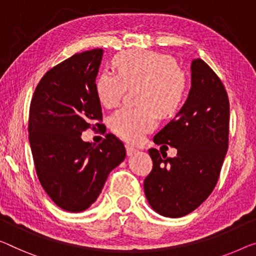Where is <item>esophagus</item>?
Here are the masks:
<instances>
[{"label": "esophagus", "instance_id": "obj_1", "mask_svg": "<svg viewBox=\"0 0 256 256\" xmlns=\"http://www.w3.org/2000/svg\"><path fill=\"white\" fill-rule=\"evenodd\" d=\"M125 148H126V154L128 156H132L133 154H136V152H138V150H136V148L130 146V144H126V146H125Z\"/></svg>", "mask_w": 256, "mask_h": 256}]
</instances>
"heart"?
Segmentation results:
<instances>
[{"instance_id": "heart-1", "label": "heart", "mask_w": 256, "mask_h": 256, "mask_svg": "<svg viewBox=\"0 0 256 256\" xmlns=\"http://www.w3.org/2000/svg\"><path fill=\"white\" fill-rule=\"evenodd\" d=\"M117 74L104 72L96 80V95L106 108H115L126 90L139 86L138 108H123L110 118L112 130L126 141L136 142L152 131L158 114L172 116L182 108L186 94L185 74L172 57L150 50L122 52L114 58Z\"/></svg>"}]
</instances>
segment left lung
I'll list each match as a JSON object with an SVG mask.
<instances>
[{
  "label": "left lung",
  "instance_id": "8db88e82",
  "mask_svg": "<svg viewBox=\"0 0 256 256\" xmlns=\"http://www.w3.org/2000/svg\"><path fill=\"white\" fill-rule=\"evenodd\" d=\"M192 87L185 104L158 134L156 144L177 150L176 158L148 150L152 169L144 178L150 207L166 217H182L210 196L228 146L230 104L223 82L201 58L192 60Z\"/></svg>",
  "mask_w": 256,
  "mask_h": 256
}]
</instances>
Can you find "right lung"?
I'll return each mask as SVG.
<instances>
[{"label":"right lung","mask_w":256,"mask_h":256,"mask_svg":"<svg viewBox=\"0 0 256 256\" xmlns=\"http://www.w3.org/2000/svg\"><path fill=\"white\" fill-rule=\"evenodd\" d=\"M102 55L100 48L79 52L50 68L30 106L28 139L38 178L49 198L71 212L98 199L110 171L126 155L112 133L98 144L80 138L102 125L95 84Z\"/></svg>","instance_id":"1"}]
</instances>
